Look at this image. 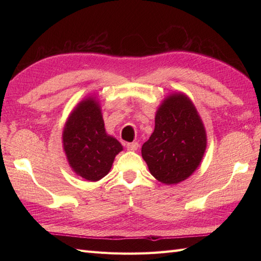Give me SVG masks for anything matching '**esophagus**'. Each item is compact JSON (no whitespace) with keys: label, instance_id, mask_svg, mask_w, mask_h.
I'll list each match as a JSON object with an SVG mask.
<instances>
[{"label":"esophagus","instance_id":"1","mask_svg":"<svg viewBox=\"0 0 261 261\" xmlns=\"http://www.w3.org/2000/svg\"><path fill=\"white\" fill-rule=\"evenodd\" d=\"M138 148H139V143H138V142H131V143H127V145H126V149H127V150H130V151H136Z\"/></svg>","mask_w":261,"mask_h":261}]
</instances>
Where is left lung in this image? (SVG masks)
<instances>
[{
    "label": "left lung",
    "instance_id": "obj_1",
    "mask_svg": "<svg viewBox=\"0 0 261 261\" xmlns=\"http://www.w3.org/2000/svg\"><path fill=\"white\" fill-rule=\"evenodd\" d=\"M206 146V130L195 105L185 93L173 92L158 107L154 130L141 154L154 178L174 185L198 168Z\"/></svg>",
    "mask_w": 261,
    "mask_h": 261
}]
</instances>
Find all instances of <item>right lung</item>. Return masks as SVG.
Here are the masks:
<instances>
[{
    "mask_svg": "<svg viewBox=\"0 0 261 261\" xmlns=\"http://www.w3.org/2000/svg\"><path fill=\"white\" fill-rule=\"evenodd\" d=\"M62 140L69 167L88 181H97L107 176L115 156L123 150L121 143L105 130L95 94L85 96L69 113Z\"/></svg>",
    "mask_w": 261,
    "mask_h": 261,
    "instance_id": "obj_1",
    "label": "right lung"
}]
</instances>
